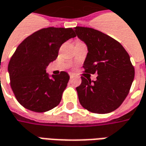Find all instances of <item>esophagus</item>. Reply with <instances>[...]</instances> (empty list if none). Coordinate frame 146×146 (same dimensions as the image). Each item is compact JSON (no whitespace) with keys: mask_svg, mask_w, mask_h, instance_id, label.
Returning <instances> with one entry per match:
<instances>
[{"mask_svg":"<svg viewBox=\"0 0 146 146\" xmlns=\"http://www.w3.org/2000/svg\"><path fill=\"white\" fill-rule=\"evenodd\" d=\"M70 78H72V77L74 76V74H73V73H70Z\"/></svg>","mask_w":146,"mask_h":146,"instance_id":"1","label":"esophagus"}]
</instances>
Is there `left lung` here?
<instances>
[{"label":"left lung","mask_w":146,"mask_h":146,"mask_svg":"<svg viewBox=\"0 0 146 146\" xmlns=\"http://www.w3.org/2000/svg\"><path fill=\"white\" fill-rule=\"evenodd\" d=\"M74 29L88 50L84 73L98 74L95 81L81 76V84L76 88L79 101L92 113H110L120 107L130 92L134 78L130 56L119 42L100 31L84 27Z\"/></svg>","instance_id":"left-lung-1"}]
</instances>
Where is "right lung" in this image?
I'll return each instance as SVG.
<instances>
[{"label":"right lung","mask_w":146,"mask_h":146,"mask_svg":"<svg viewBox=\"0 0 146 146\" xmlns=\"http://www.w3.org/2000/svg\"><path fill=\"white\" fill-rule=\"evenodd\" d=\"M74 37L71 27H46L34 32L18 46L8 70L12 90L23 108L45 112L60 104L70 76L62 71L49 77L46 67L57 58L61 46Z\"/></svg>","instance_id":"right-lung-1"}]
</instances>
